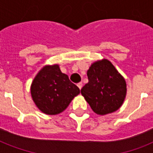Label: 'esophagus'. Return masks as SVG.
I'll return each mask as SVG.
<instances>
[{"instance_id":"obj_1","label":"esophagus","mask_w":153,"mask_h":153,"mask_svg":"<svg viewBox=\"0 0 153 153\" xmlns=\"http://www.w3.org/2000/svg\"><path fill=\"white\" fill-rule=\"evenodd\" d=\"M77 86H78V87L81 90L82 87V82H79V83L77 84Z\"/></svg>"}]
</instances>
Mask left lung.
Returning <instances> with one entry per match:
<instances>
[{
  "label": "left lung",
  "instance_id": "left-lung-1",
  "mask_svg": "<svg viewBox=\"0 0 153 153\" xmlns=\"http://www.w3.org/2000/svg\"><path fill=\"white\" fill-rule=\"evenodd\" d=\"M87 77L81 94L94 113L105 115L121 107L126 95V81L109 60L94 62Z\"/></svg>",
  "mask_w": 153,
  "mask_h": 153
}]
</instances>
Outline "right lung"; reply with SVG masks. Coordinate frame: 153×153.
I'll return each mask as SVG.
<instances>
[{"label": "right lung", "instance_id": "obj_1", "mask_svg": "<svg viewBox=\"0 0 153 153\" xmlns=\"http://www.w3.org/2000/svg\"><path fill=\"white\" fill-rule=\"evenodd\" d=\"M79 93V87L61 72L59 65L44 67L31 86L32 99L36 106L49 115L63 111Z\"/></svg>", "mask_w": 153, "mask_h": 153}]
</instances>
